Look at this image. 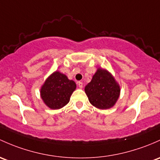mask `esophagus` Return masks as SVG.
Segmentation results:
<instances>
[{
  "instance_id": "esophagus-1",
  "label": "esophagus",
  "mask_w": 160,
  "mask_h": 160,
  "mask_svg": "<svg viewBox=\"0 0 160 160\" xmlns=\"http://www.w3.org/2000/svg\"><path fill=\"white\" fill-rule=\"evenodd\" d=\"M77 84H78L79 87H80V88H83V83H82V82H80V81L77 82Z\"/></svg>"
}]
</instances>
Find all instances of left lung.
<instances>
[{"instance_id":"left-lung-1","label":"left lung","mask_w":160,"mask_h":160,"mask_svg":"<svg viewBox=\"0 0 160 160\" xmlns=\"http://www.w3.org/2000/svg\"><path fill=\"white\" fill-rule=\"evenodd\" d=\"M85 93L92 105L98 109L107 110L117 102L120 87L110 72L98 68L91 81L85 87Z\"/></svg>"}]
</instances>
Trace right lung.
<instances>
[{"mask_svg":"<svg viewBox=\"0 0 160 160\" xmlns=\"http://www.w3.org/2000/svg\"><path fill=\"white\" fill-rule=\"evenodd\" d=\"M76 87L74 81L69 80L60 72L55 71L41 87L40 97L49 108L58 110L68 103Z\"/></svg>","mask_w":160,"mask_h":160,"instance_id":"1","label":"right lung"}]
</instances>
